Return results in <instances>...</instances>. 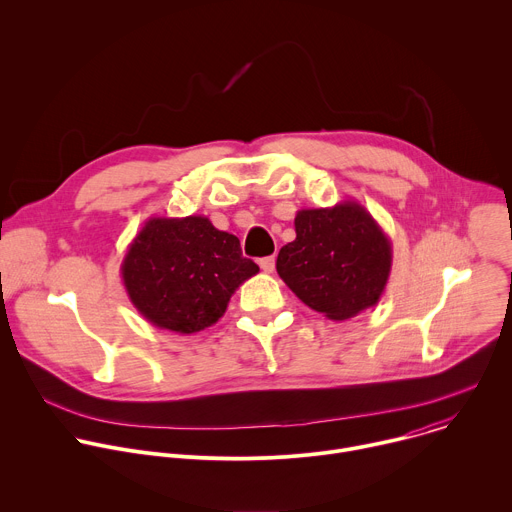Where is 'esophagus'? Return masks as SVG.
Listing matches in <instances>:
<instances>
[{
  "mask_svg": "<svg viewBox=\"0 0 512 512\" xmlns=\"http://www.w3.org/2000/svg\"><path fill=\"white\" fill-rule=\"evenodd\" d=\"M259 267L265 271V273H273L275 271V257H263L259 261Z\"/></svg>",
  "mask_w": 512,
  "mask_h": 512,
  "instance_id": "esophagus-1",
  "label": "esophagus"
}]
</instances>
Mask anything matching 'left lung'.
Returning a JSON list of instances; mask_svg holds the SVG:
<instances>
[{"mask_svg":"<svg viewBox=\"0 0 512 512\" xmlns=\"http://www.w3.org/2000/svg\"><path fill=\"white\" fill-rule=\"evenodd\" d=\"M294 225L296 239L281 247L277 273L308 308L342 322L381 300L393 247L367 208L356 200L302 208Z\"/></svg>","mask_w":512,"mask_h":512,"instance_id":"1","label":"left lung"}]
</instances>
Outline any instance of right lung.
<instances>
[{"mask_svg": "<svg viewBox=\"0 0 512 512\" xmlns=\"http://www.w3.org/2000/svg\"><path fill=\"white\" fill-rule=\"evenodd\" d=\"M259 267L235 235L206 216H152L129 243L121 279L135 310L156 328L200 332L223 318L241 283Z\"/></svg>", "mask_w": 512, "mask_h": 512, "instance_id": "add662e5", "label": "right lung"}]
</instances>
